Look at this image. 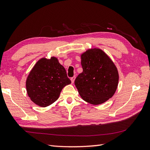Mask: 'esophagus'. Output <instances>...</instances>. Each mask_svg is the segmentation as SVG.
<instances>
[{
    "instance_id": "esophagus-1",
    "label": "esophagus",
    "mask_w": 150,
    "mask_h": 150,
    "mask_svg": "<svg viewBox=\"0 0 150 150\" xmlns=\"http://www.w3.org/2000/svg\"><path fill=\"white\" fill-rule=\"evenodd\" d=\"M75 77H73L71 78V83H73L75 81Z\"/></svg>"
}]
</instances>
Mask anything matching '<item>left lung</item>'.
Listing matches in <instances>:
<instances>
[{"mask_svg": "<svg viewBox=\"0 0 150 150\" xmlns=\"http://www.w3.org/2000/svg\"><path fill=\"white\" fill-rule=\"evenodd\" d=\"M83 71L75 79V85L84 100L97 105L112 97L119 73L112 60L100 49H90L81 55Z\"/></svg>", "mask_w": 150, "mask_h": 150, "instance_id": "left-lung-1", "label": "left lung"}]
</instances>
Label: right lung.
<instances>
[{"label":"right lung","instance_id":"add662e5","mask_svg":"<svg viewBox=\"0 0 150 150\" xmlns=\"http://www.w3.org/2000/svg\"><path fill=\"white\" fill-rule=\"evenodd\" d=\"M71 83L65 68L55 57L42 58L31 69L26 80L28 96L34 103L46 107L58 99L65 86Z\"/></svg>","mask_w":150,"mask_h":150}]
</instances>
